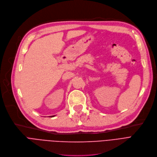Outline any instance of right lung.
Returning a JSON list of instances; mask_svg holds the SVG:
<instances>
[{
    "label": "right lung",
    "instance_id": "add662e5",
    "mask_svg": "<svg viewBox=\"0 0 157 157\" xmlns=\"http://www.w3.org/2000/svg\"><path fill=\"white\" fill-rule=\"evenodd\" d=\"M50 117H54V115H52V116H50Z\"/></svg>",
    "mask_w": 157,
    "mask_h": 157
}]
</instances>
